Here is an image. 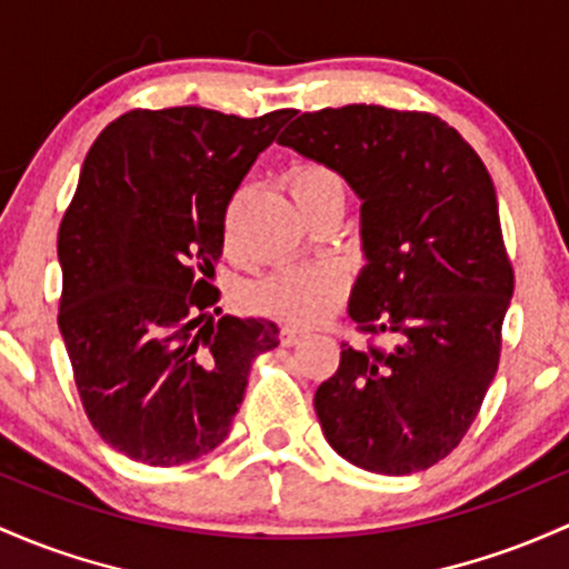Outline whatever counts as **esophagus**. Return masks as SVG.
I'll list each match as a JSON object with an SVG mask.
<instances>
[{
    "label": "esophagus",
    "mask_w": 569,
    "mask_h": 569,
    "mask_svg": "<svg viewBox=\"0 0 569 569\" xmlns=\"http://www.w3.org/2000/svg\"><path fill=\"white\" fill-rule=\"evenodd\" d=\"M305 337V332L302 329H297V327H283L280 329V342H283V346H297L299 340H302Z\"/></svg>",
    "instance_id": "34e87169"
}]
</instances>
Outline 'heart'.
Instances as JSON below:
<instances>
[{"label":"heart","instance_id":"obj_1","mask_svg":"<svg viewBox=\"0 0 569 569\" xmlns=\"http://www.w3.org/2000/svg\"><path fill=\"white\" fill-rule=\"evenodd\" d=\"M289 189L297 204L323 193H342V180L318 161H302L289 170ZM346 297V274L335 264H286L251 289V302L261 313L289 323H316Z\"/></svg>","mask_w":569,"mask_h":569}]
</instances>
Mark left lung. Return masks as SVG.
I'll return each instance as SVG.
<instances>
[{
	"label": "left lung",
	"instance_id": "1",
	"mask_svg": "<svg viewBox=\"0 0 569 569\" xmlns=\"http://www.w3.org/2000/svg\"><path fill=\"white\" fill-rule=\"evenodd\" d=\"M280 146L327 164L361 199L348 316L395 340L353 351L316 391L329 446L380 476L446 459L497 376L513 267L480 156L429 112L346 104L302 112Z\"/></svg>",
	"mask_w": 569,
	"mask_h": 569
}]
</instances>
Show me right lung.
Wrapping results in <instances>:
<instances>
[{
  "label": "right lung",
  "mask_w": 569,
  "mask_h": 569,
  "mask_svg": "<svg viewBox=\"0 0 569 569\" xmlns=\"http://www.w3.org/2000/svg\"><path fill=\"white\" fill-rule=\"evenodd\" d=\"M291 110H132L93 140L59 227V329L91 427L151 467L213 451L278 323L223 316V216ZM221 313V308H216Z\"/></svg>",
  "instance_id": "obj_1"
}]
</instances>
